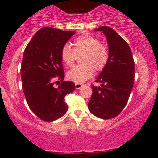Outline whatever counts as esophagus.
I'll return each mask as SVG.
<instances>
[{"label":"esophagus","mask_w":158,"mask_h":158,"mask_svg":"<svg viewBox=\"0 0 158 158\" xmlns=\"http://www.w3.org/2000/svg\"><path fill=\"white\" fill-rule=\"evenodd\" d=\"M82 86H83V84H81V83H75V88H76V89H80V88H81Z\"/></svg>","instance_id":"obj_1"}]
</instances>
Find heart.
<instances>
[{
  "instance_id": "1",
  "label": "heart",
  "mask_w": 158,
  "mask_h": 158,
  "mask_svg": "<svg viewBox=\"0 0 158 158\" xmlns=\"http://www.w3.org/2000/svg\"><path fill=\"white\" fill-rule=\"evenodd\" d=\"M73 45L74 49L68 44H64L60 52L62 62L68 66L73 64L76 54H83L81 57V63L83 64L73 67L67 73V77L70 81L76 83H83L92 77L94 69L100 71L106 65L109 60V51L97 38L85 34L77 37Z\"/></svg>"
}]
</instances>
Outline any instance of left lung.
Listing matches in <instances>:
<instances>
[{"mask_svg": "<svg viewBox=\"0 0 158 158\" xmlns=\"http://www.w3.org/2000/svg\"><path fill=\"white\" fill-rule=\"evenodd\" d=\"M102 31L109 45V60L96 77L100 86H92L88 109L96 117L110 119L119 114L126 106L135 81V62L130 47L113 29L103 26Z\"/></svg>", "mask_w": 158, "mask_h": 158, "instance_id": "left-lung-1", "label": "left lung"}]
</instances>
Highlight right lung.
Listing matches in <instances>:
<instances>
[{"label":"right lung","instance_id":"add662e5","mask_svg":"<svg viewBox=\"0 0 158 158\" xmlns=\"http://www.w3.org/2000/svg\"><path fill=\"white\" fill-rule=\"evenodd\" d=\"M75 33L44 27L36 31L23 52L21 68L23 91L30 109L45 122L57 120L65 114L68 108L64 96L75 90L73 82L64 81L60 56L62 47ZM57 75L61 83L55 87L53 78Z\"/></svg>","mask_w":158,"mask_h":158}]
</instances>
